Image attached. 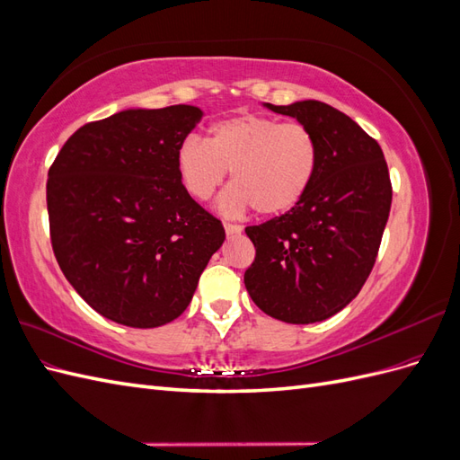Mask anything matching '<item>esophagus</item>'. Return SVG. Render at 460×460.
<instances>
[{"label": "esophagus", "mask_w": 460, "mask_h": 460, "mask_svg": "<svg viewBox=\"0 0 460 460\" xmlns=\"http://www.w3.org/2000/svg\"><path fill=\"white\" fill-rule=\"evenodd\" d=\"M225 232H226V235L242 234V226L240 225H232V222H225Z\"/></svg>", "instance_id": "esophagus-1"}]
</instances>
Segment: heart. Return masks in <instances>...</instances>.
Wrapping results in <instances>:
<instances>
[{"mask_svg":"<svg viewBox=\"0 0 460 460\" xmlns=\"http://www.w3.org/2000/svg\"><path fill=\"white\" fill-rule=\"evenodd\" d=\"M320 164L316 136L299 122L264 115H235L215 122L208 140L190 136L176 151L182 186L205 201L230 171L232 186L218 207L242 213L249 207L262 217L288 213L307 196Z\"/></svg>","mask_w":460,"mask_h":460,"instance_id":"obj_1","label":"heart"}]
</instances>
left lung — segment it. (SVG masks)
I'll return each instance as SVG.
<instances>
[{"label": "left lung", "mask_w": 460, "mask_h": 460, "mask_svg": "<svg viewBox=\"0 0 460 460\" xmlns=\"http://www.w3.org/2000/svg\"><path fill=\"white\" fill-rule=\"evenodd\" d=\"M264 107L316 136L320 164L301 203L245 228L255 261L243 282L262 313L313 324L340 313L365 286L392 207V182L378 142L341 111L314 100Z\"/></svg>", "instance_id": "1"}]
</instances>
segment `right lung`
<instances>
[{
    "label": "right lung",
    "mask_w": 460,
    "mask_h": 460,
    "mask_svg": "<svg viewBox=\"0 0 460 460\" xmlns=\"http://www.w3.org/2000/svg\"><path fill=\"white\" fill-rule=\"evenodd\" d=\"M203 111L127 109L78 128L48 172L55 259L93 311L157 328L190 305L225 242L220 220L191 199L176 151Z\"/></svg>",
    "instance_id": "obj_1"
}]
</instances>
